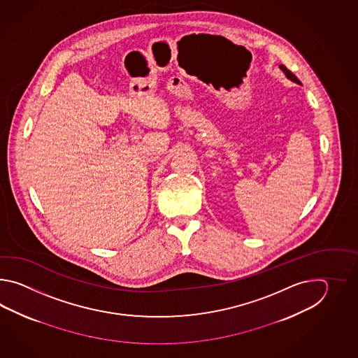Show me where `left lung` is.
<instances>
[{"label": "left lung", "instance_id": "8db88e82", "mask_svg": "<svg viewBox=\"0 0 358 358\" xmlns=\"http://www.w3.org/2000/svg\"><path fill=\"white\" fill-rule=\"evenodd\" d=\"M280 69H282V71H284V74H285V76H287V78H288V79H290L292 82H294V83L297 84H301V82L298 80L297 76H294V74H293V73H292L290 70H288V69L285 68L284 65H280Z\"/></svg>", "mask_w": 358, "mask_h": 358}]
</instances>
